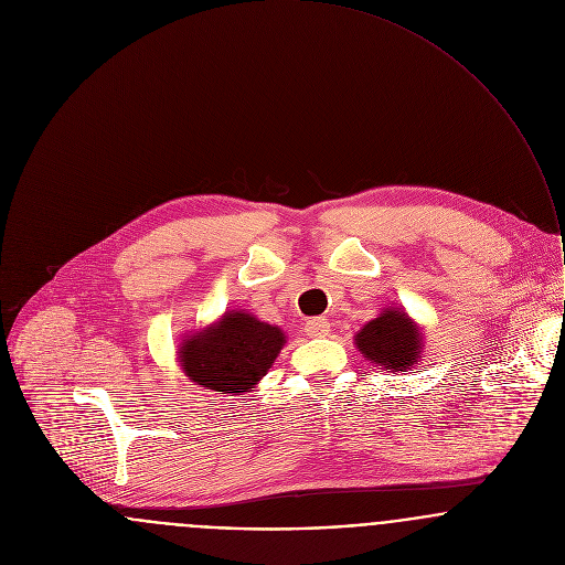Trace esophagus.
<instances>
[{
    "mask_svg": "<svg viewBox=\"0 0 565 565\" xmlns=\"http://www.w3.org/2000/svg\"><path fill=\"white\" fill-rule=\"evenodd\" d=\"M331 331V324L327 322V318H311L307 324H305V333L309 338H327Z\"/></svg>",
    "mask_w": 565,
    "mask_h": 565,
    "instance_id": "34e87169",
    "label": "esophagus"
}]
</instances>
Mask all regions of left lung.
I'll return each instance as SVG.
<instances>
[{"label": "left lung", "instance_id": "obj_1", "mask_svg": "<svg viewBox=\"0 0 565 565\" xmlns=\"http://www.w3.org/2000/svg\"><path fill=\"white\" fill-rule=\"evenodd\" d=\"M362 355L387 373H407L420 362L423 335L414 320L401 309H383L355 335Z\"/></svg>", "mask_w": 565, "mask_h": 565}]
</instances>
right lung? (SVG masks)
<instances>
[{
  "label": "right lung",
  "instance_id": "1",
  "mask_svg": "<svg viewBox=\"0 0 565 565\" xmlns=\"http://www.w3.org/2000/svg\"><path fill=\"white\" fill-rule=\"evenodd\" d=\"M282 347L285 333L278 327L245 311H227L180 344V362L184 375L205 390L249 392L267 375Z\"/></svg>",
  "mask_w": 565,
  "mask_h": 565
}]
</instances>
